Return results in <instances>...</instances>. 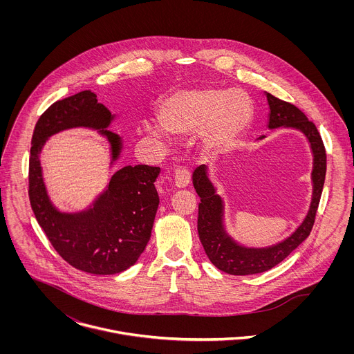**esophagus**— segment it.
Masks as SVG:
<instances>
[{
  "label": "esophagus",
  "instance_id": "1",
  "mask_svg": "<svg viewBox=\"0 0 354 354\" xmlns=\"http://www.w3.org/2000/svg\"><path fill=\"white\" fill-rule=\"evenodd\" d=\"M191 181V174L187 169H177L174 171V185L177 188H187Z\"/></svg>",
  "mask_w": 354,
  "mask_h": 354
}]
</instances>
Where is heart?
Returning <instances> with one entry per match:
<instances>
[{
    "mask_svg": "<svg viewBox=\"0 0 354 354\" xmlns=\"http://www.w3.org/2000/svg\"><path fill=\"white\" fill-rule=\"evenodd\" d=\"M252 117V101L245 91L198 86L178 90L160 102L156 111L158 127H150V131L174 139L198 135L199 153L211 159L234 149L250 128Z\"/></svg>",
    "mask_w": 354,
    "mask_h": 354,
    "instance_id": "obj_1",
    "label": "heart"
}]
</instances>
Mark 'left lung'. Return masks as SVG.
<instances>
[{"label":"left lung","instance_id":"left-lung-1","mask_svg":"<svg viewBox=\"0 0 354 354\" xmlns=\"http://www.w3.org/2000/svg\"><path fill=\"white\" fill-rule=\"evenodd\" d=\"M264 94L268 103L267 128L270 131L278 128L299 131L309 145L312 152V198L303 222L286 239L267 247L245 245L234 240L227 232L225 201L218 194L208 167L205 165L196 167L192 174V184L202 202L199 204L198 218L199 239L211 263L221 271L232 275L264 272L279 264L303 243L312 230L326 178V150L315 124L295 104L282 101L267 91ZM264 138L260 136L257 142Z\"/></svg>","mask_w":354,"mask_h":354}]
</instances>
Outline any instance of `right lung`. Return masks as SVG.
Here are the masks:
<instances>
[{
  "instance_id": "obj_1",
  "label": "right lung",
  "mask_w": 354,
  "mask_h": 354,
  "mask_svg": "<svg viewBox=\"0 0 354 354\" xmlns=\"http://www.w3.org/2000/svg\"><path fill=\"white\" fill-rule=\"evenodd\" d=\"M113 114L90 90L53 103L35 125L30 156V202L54 250L71 266L88 274L113 275L133 266L151 237L159 198L153 183L160 169L136 165L118 169L86 208L66 211L51 201L41 153L53 135L86 128L104 138L109 169L124 151L122 138L111 131Z\"/></svg>"
}]
</instances>
